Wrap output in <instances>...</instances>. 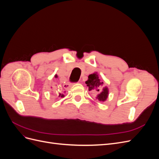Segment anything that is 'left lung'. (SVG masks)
Returning a JSON list of instances; mask_svg holds the SVG:
<instances>
[{
    "label": "left lung",
    "instance_id": "left-lung-1",
    "mask_svg": "<svg viewBox=\"0 0 159 159\" xmlns=\"http://www.w3.org/2000/svg\"><path fill=\"white\" fill-rule=\"evenodd\" d=\"M85 84L88 86L89 90L95 91V92H100V88L102 87L103 82L101 81V80L99 78L97 73H94L93 74H90L88 76V80L85 81ZM108 89L107 88H103V91H101L96 98L99 102H104L106 100L108 97Z\"/></svg>",
    "mask_w": 159,
    "mask_h": 159
}]
</instances>
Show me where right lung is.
<instances>
[{"label":"right lung","instance_id":"obj_1","mask_svg":"<svg viewBox=\"0 0 159 159\" xmlns=\"http://www.w3.org/2000/svg\"><path fill=\"white\" fill-rule=\"evenodd\" d=\"M60 95H61V94H60ZM61 96H62V95H61Z\"/></svg>","mask_w":159,"mask_h":159}]
</instances>
